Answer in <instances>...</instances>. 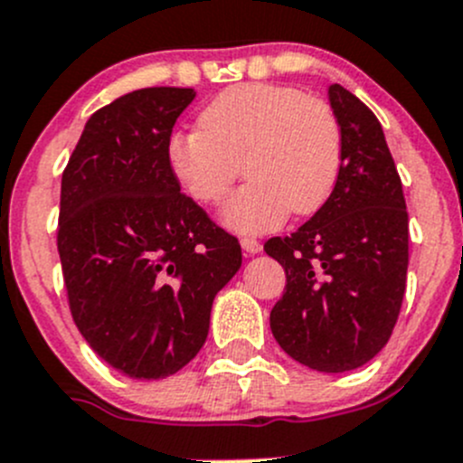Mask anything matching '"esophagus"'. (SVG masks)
Masks as SVG:
<instances>
[{
    "mask_svg": "<svg viewBox=\"0 0 463 463\" xmlns=\"http://www.w3.org/2000/svg\"><path fill=\"white\" fill-rule=\"evenodd\" d=\"M241 248H243L248 254H259V252H261V243H259L257 239H250V236L241 239Z\"/></svg>",
    "mask_w": 463,
    "mask_h": 463,
    "instance_id": "1",
    "label": "esophagus"
}]
</instances>
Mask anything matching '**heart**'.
I'll list each match as a JSON object with an SVG mask.
<instances>
[{
  "mask_svg": "<svg viewBox=\"0 0 463 463\" xmlns=\"http://www.w3.org/2000/svg\"><path fill=\"white\" fill-rule=\"evenodd\" d=\"M168 168L188 197L215 204L243 173L250 182L222 209L239 234L279 227L286 215L316 213L336 188L343 129L327 102L275 83H243L213 97L200 127L175 131Z\"/></svg>",
  "mask_w": 463,
  "mask_h": 463,
  "instance_id": "heart-1",
  "label": "heart"
}]
</instances>
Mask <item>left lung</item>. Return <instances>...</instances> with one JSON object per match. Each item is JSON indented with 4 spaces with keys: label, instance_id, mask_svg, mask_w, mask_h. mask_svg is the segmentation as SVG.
<instances>
[{
    "label": "left lung",
    "instance_id": "1",
    "mask_svg": "<svg viewBox=\"0 0 463 463\" xmlns=\"http://www.w3.org/2000/svg\"><path fill=\"white\" fill-rule=\"evenodd\" d=\"M343 129L341 177L329 200L290 236L263 245L286 270L270 311L281 350L320 373L364 366L391 338L409 266L402 182L375 113L329 86Z\"/></svg>",
    "mask_w": 463,
    "mask_h": 463
}]
</instances>
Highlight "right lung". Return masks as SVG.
<instances>
[{
	"label": "right lung",
	"mask_w": 463,
	"mask_h": 463,
	"mask_svg": "<svg viewBox=\"0 0 463 463\" xmlns=\"http://www.w3.org/2000/svg\"><path fill=\"white\" fill-rule=\"evenodd\" d=\"M193 88H140L88 118L61 179L59 257L88 345L134 380L182 371L209 334L239 239L173 177L165 145Z\"/></svg>",
	"instance_id": "1"
}]
</instances>
